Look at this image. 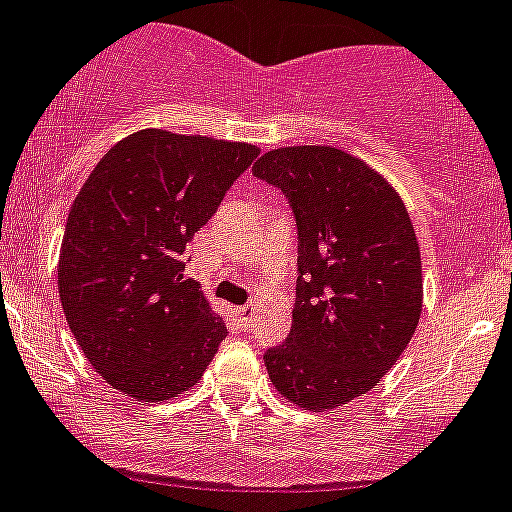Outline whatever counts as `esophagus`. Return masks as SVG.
Wrapping results in <instances>:
<instances>
[{"label": "esophagus", "mask_w": 512, "mask_h": 512, "mask_svg": "<svg viewBox=\"0 0 512 512\" xmlns=\"http://www.w3.org/2000/svg\"><path fill=\"white\" fill-rule=\"evenodd\" d=\"M237 317L242 319V324L247 327V322H250V317H252V306H239Z\"/></svg>", "instance_id": "esophagus-1"}]
</instances>
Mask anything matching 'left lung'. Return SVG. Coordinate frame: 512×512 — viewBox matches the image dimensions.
Returning <instances> with one entry per match:
<instances>
[{
  "label": "left lung",
  "mask_w": 512,
  "mask_h": 512,
  "mask_svg": "<svg viewBox=\"0 0 512 512\" xmlns=\"http://www.w3.org/2000/svg\"><path fill=\"white\" fill-rule=\"evenodd\" d=\"M252 175L288 198L299 234L293 322L265 350L288 402L332 410L379 384L415 335L422 265L402 198L366 162L335 146H286Z\"/></svg>",
  "instance_id": "obj_1"
}]
</instances>
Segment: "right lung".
I'll list each match as a JSON object with an SVG mask.
<instances>
[{
    "label": "right lung",
    "mask_w": 512,
    "mask_h": 512,
    "mask_svg": "<svg viewBox=\"0 0 512 512\" xmlns=\"http://www.w3.org/2000/svg\"><path fill=\"white\" fill-rule=\"evenodd\" d=\"M260 149L146 128L97 162L66 219L59 296L69 330L102 379L139 402L201 381L226 324L185 247Z\"/></svg>",
    "instance_id": "1"
}]
</instances>
